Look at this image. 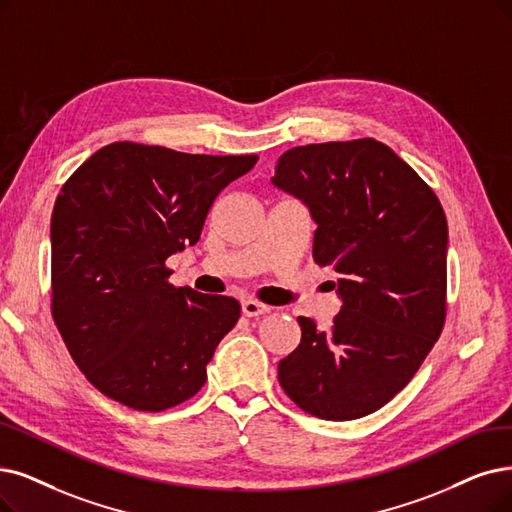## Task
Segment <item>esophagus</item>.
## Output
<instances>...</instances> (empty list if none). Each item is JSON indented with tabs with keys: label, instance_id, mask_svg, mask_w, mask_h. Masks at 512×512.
Masks as SVG:
<instances>
[{
	"label": "esophagus",
	"instance_id": "esophagus-1",
	"mask_svg": "<svg viewBox=\"0 0 512 512\" xmlns=\"http://www.w3.org/2000/svg\"><path fill=\"white\" fill-rule=\"evenodd\" d=\"M241 311H243L245 317H260V315H264V313H269L271 306L260 304V302H256V300H243V302H241Z\"/></svg>",
	"mask_w": 512,
	"mask_h": 512
}]
</instances>
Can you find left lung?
<instances>
[{"label": "left lung", "instance_id": "left-lung-1", "mask_svg": "<svg viewBox=\"0 0 512 512\" xmlns=\"http://www.w3.org/2000/svg\"><path fill=\"white\" fill-rule=\"evenodd\" d=\"M273 187L317 224L313 258L334 267L342 302L330 330L298 317L302 338L279 384L323 420H355L391 401L431 353L445 321L447 220L426 182L374 138L285 151Z\"/></svg>", "mask_w": 512, "mask_h": 512}]
</instances>
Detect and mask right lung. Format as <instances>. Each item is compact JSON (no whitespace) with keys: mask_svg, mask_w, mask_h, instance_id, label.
Segmentation results:
<instances>
[{"mask_svg":"<svg viewBox=\"0 0 512 512\" xmlns=\"http://www.w3.org/2000/svg\"><path fill=\"white\" fill-rule=\"evenodd\" d=\"M256 161L113 142L67 180L50 222L52 315L102 395L161 412L208 380L241 306L174 288L166 260L199 241L214 199Z\"/></svg>","mask_w":512,"mask_h":512,"instance_id":"add662e5","label":"right lung"}]
</instances>
